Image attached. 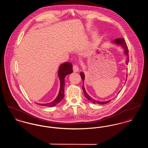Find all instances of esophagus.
<instances>
[{
	"instance_id": "obj_1",
	"label": "esophagus",
	"mask_w": 148,
	"mask_h": 148,
	"mask_svg": "<svg viewBox=\"0 0 148 148\" xmlns=\"http://www.w3.org/2000/svg\"><path fill=\"white\" fill-rule=\"evenodd\" d=\"M73 68L74 72H77L79 71V67L77 64H74Z\"/></svg>"
}]
</instances>
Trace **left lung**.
Wrapping results in <instances>:
<instances>
[{
  "label": "left lung",
  "instance_id": "1",
  "mask_svg": "<svg viewBox=\"0 0 148 148\" xmlns=\"http://www.w3.org/2000/svg\"><path fill=\"white\" fill-rule=\"evenodd\" d=\"M114 42L116 43L117 44H120L122 46V47L124 48V53H125V54L127 56V64H128L129 63V50H128V48H127V43L125 42V40L124 38H117L116 39H115L114 41ZM80 77H82V79L83 80V82L84 80V74L81 72L80 73ZM84 84V83H83ZM82 89L83 90V92H84V94L85 97L88 99L89 101H92V103L94 104H106L109 102H110L111 100H109V101H96L95 100H94L93 99H92L91 97H89V95H88V94L86 93V92L85 90L84 87V85H83L82 86Z\"/></svg>",
  "mask_w": 148,
  "mask_h": 148
}]
</instances>
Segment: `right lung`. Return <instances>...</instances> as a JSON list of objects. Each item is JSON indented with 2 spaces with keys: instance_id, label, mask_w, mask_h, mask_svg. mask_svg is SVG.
Masks as SVG:
<instances>
[{
  "instance_id": "right-lung-1",
  "label": "right lung",
  "mask_w": 148,
  "mask_h": 148,
  "mask_svg": "<svg viewBox=\"0 0 148 148\" xmlns=\"http://www.w3.org/2000/svg\"><path fill=\"white\" fill-rule=\"evenodd\" d=\"M58 71V75L60 80V89L59 94L56 98L51 103L48 104H38L40 106H45L53 107L56 106L57 104L60 103L64 97V85H65V77L66 75L73 73V66L72 64L69 62H66L60 65Z\"/></svg>"
}]
</instances>
